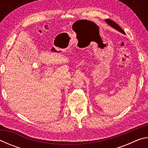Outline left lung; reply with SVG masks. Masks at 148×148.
<instances>
[{
    "instance_id": "1",
    "label": "left lung",
    "mask_w": 148,
    "mask_h": 148,
    "mask_svg": "<svg viewBox=\"0 0 148 148\" xmlns=\"http://www.w3.org/2000/svg\"><path fill=\"white\" fill-rule=\"evenodd\" d=\"M105 21H106V23L109 25H110L112 27H113V28H114L115 29H116V30H117V31H118L122 32L123 34H125V32H124L123 30V29L121 28V27H120L116 23H115L114 21H112L111 19H105Z\"/></svg>"
}]
</instances>
